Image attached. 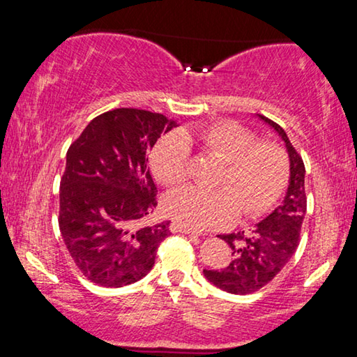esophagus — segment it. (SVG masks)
<instances>
[{
  "label": "esophagus",
  "mask_w": 357,
  "mask_h": 357,
  "mask_svg": "<svg viewBox=\"0 0 357 357\" xmlns=\"http://www.w3.org/2000/svg\"><path fill=\"white\" fill-rule=\"evenodd\" d=\"M170 229L173 233H184V234H187V236H202V233H198V231H195V229H192V228H187V227H184L183 223H179V222H173L172 225H170Z\"/></svg>",
  "instance_id": "1"
}]
</instances>
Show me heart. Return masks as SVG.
I'll use <instances>...</instances> for the list:
<instances>
[{
    "instance_id": "1",
    "label": "heart",
    "mask_w": 357,
    "mask_h": 357,
    "mask_svg": "<svg viewBox=\"0 0 357 357\" xmlns=\"http://www.w3.org/2000/svg\"><path fill=\"white\" fill-rule=\"evenodd\" d=\"M190 144L225 162L217 185L170 192L164 198L165 213L187 228H222L238 219L263 214L285 185L288 164L285 153L274 143L257 142L249 129L223 121L193 130L173 132L157 143L151 155L155 178L165 185H179L190 176Z\"/></svg>"
}]
</instances>
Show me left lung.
Instances as JSON below:
<instances>
[{
  "label": "left lung",
  "mask_w": 357,
  "mask_h": 357,
  "mask_svg": "<svg viewBox=\"0 0 357 357\" xmlns=\"http://www.w3.org/2000/svg\"><path fill=\"white\" fill-rule=\"evenodd\" d=\"M258 118L273 128L285 143L289 159L288 189L283 202L266 219L247 231L220 234L231 247L233 259L227 268L203 269V274L213 285L231 294L255 293L285 268L299 245L301 227L307 209L305 167L302 157L279 124L263 114H258Z\"/></svg>",
  "instance_id": "obj_1"
}]
</instances>
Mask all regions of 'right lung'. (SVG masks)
I'll return each mask as SVG.
<instances>
[{
    "mask_svg": "<svg viewBox=\"0 0 357 357\" xmlns=\"http://www.w3.org/2000/svg\"><path fill=\"white\" fill-rule=\"evenodd\" d=\"M176 128L164 114L116 108L89 123L66 154L59 189V231L80 273L119 288L143 279L170 220L143 225L157 206L148 151Z\"/></svg>",
    "mask_w": 357,
    "mask_h": 357,
    "instance_id": "right-lung-1",
    "label": "right lung"
}]
</instances>
